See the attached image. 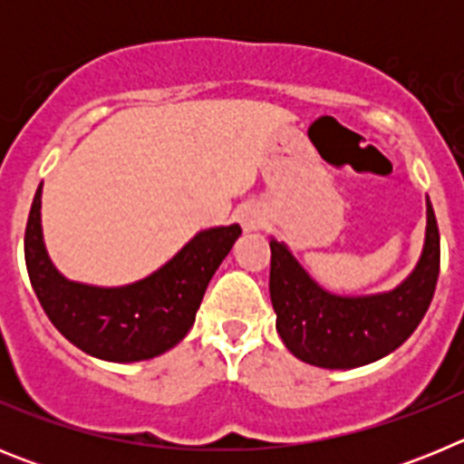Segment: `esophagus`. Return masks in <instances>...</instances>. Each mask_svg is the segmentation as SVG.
Wrapping results in <instances>:
<instances>
[{
  "instance_id": "obj_1",
  "label": "esophagus",
  "mask_w": 464,
  "mask_h": 464,
  "mask_svg": "<svg viewBox=\"0 0 464 464\" xmlns=\"http://www.w3.org/2000/svg\"><path fill=\"white\" fill-rule=\"evenodd\" d=\"M239 223L246 232H253L262 225V211L256 207H244L239 211Z\"/></svg>"
}]
</instances>
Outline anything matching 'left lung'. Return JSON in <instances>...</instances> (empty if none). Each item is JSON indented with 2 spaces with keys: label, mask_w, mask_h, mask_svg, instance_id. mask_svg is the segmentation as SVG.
<instances>
[{
  "label": "left lung",
  "mask_w": 464,
  "mask_h": 464,
  "mask_svg": "<svg viewBox=\"0 0 464 464\" xmlns=\"http://www.w3.org/2000/svg\"><path fill=\"white\" fill-rule=\"evenodd\" d=\"M428 208L423 251L400 285L376 295H337L311 278L288 246L269 239V295L276 332L295 358L325 370L376 362L407 342L423 321L440 278V227Z\"/></svg>",
  "instance_id": "obj_1"
}]
</instances>
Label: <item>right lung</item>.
Here are the masks:
<instances>
[{
	"label": "right lung",
	"mask_w": 464,
	"mask_h": 464,
	"mask_svg": "<svg viewBox=\"0 0 464 464\" xmlns=\"http://www.w3.org/2000/svg\"><path fill=\"white\" fill-rule=\"evenodd\" d=\"M41 183L24 227V265L32 288L64 339L106 362L162 355L188 334L207 285L239 239V225L197 232L146 278L104 288L57 272L41 229Z\"/></svg>",
	"instance_id": "add662e5"
}]
</instances>
